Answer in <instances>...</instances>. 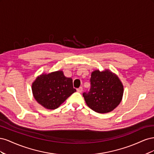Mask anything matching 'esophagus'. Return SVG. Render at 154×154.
<instances>
[{
  "label": "esophagus",
  "instance_id": "esophagus-1",
  "mask_svg": "<svg viewBox=\"0 0 154 154\" xmlns=\"http://www.w3.org/2000/svg\"><path fill=\"white\" fill-rule=\"evenodd\" d=\"M82 91H83V87H80L77 88V91L78 92H82Z\"/></svg>",
  "mask_w": 154,
  "mask_h": 154
}]
</instances>
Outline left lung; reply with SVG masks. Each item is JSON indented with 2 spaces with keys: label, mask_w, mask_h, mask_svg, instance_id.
<instances>
[{
  "label": "left lung",
  "mask_w": 154,
  "mask_h": 154,
  "mask_svg": "<svg viewBox=\"0 0 154 154\" xmlns=\"http://www.w3.org/2000/svg\"><path fill=\"white\" fill-rule=\"evenodd\" d=\"M91 88L83 93L88 106L97 113L113 110L122 100L123 86L118 77L110 71H93Z\"/></svg>",
  "instance_id": "obj_1"
}]
</instances>
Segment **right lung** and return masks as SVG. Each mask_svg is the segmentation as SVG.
Returning <instances> with one entry per match:
<instances>
[{
  "label": "right lung",
  "mask_w": 154,
  "mask_h": 154,
  "mask_svg": "<svg viewBox=\"0 0 154 154\" xmlns=\"http://www.w3.org/2000/svg\"><path fill=\"white\" fill-rule=\"evenodd\" d=\"M35 99L48 109H56L76 90L72 80L64 76L62 71L42 74L32 84Z\"/></svg>",
  "instance_id": "obj_1"
}]
</instances>
